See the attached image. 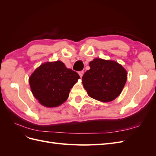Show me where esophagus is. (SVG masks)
<instances>
[{"label":"esophagus","mask_w":156,"mask_h":156,"mask_svg":"<svg viewBox=\"0 0 156 156\" xmlns=\"http://www.w3.org/2000/svg\"><path fill=\"white\" fill-rule=\"evenodd\" d=\"M83 74H84V71H80V72H79V75L80 77H82Z\"/></svg>","instance_id":"esophagus-1"}]
</instances>
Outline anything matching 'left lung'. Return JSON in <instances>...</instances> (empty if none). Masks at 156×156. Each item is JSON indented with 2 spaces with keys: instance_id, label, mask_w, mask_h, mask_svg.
I'll return each mask as SVG.
<instances>
[{
  "instance_id": "1",
  "label": "left lung",
  "mask_w": 156,
  "mask_h": 156,
  "mask_svg": "<svg viewBox=\"0 0 156 156\" xmlns=\"http://www.w3.org/2000/svg\"><path fill=\"white\" fill-rule=\"evenodd\" d=\"M82 82L88 96L102 102L114 100L127 81V72L115 61L95 58L89 63Z\"/></svg>"
}]
</instances>
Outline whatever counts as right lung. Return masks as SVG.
<instances>
[{
	"label": "right lung",
	"mask_w": 156,
	"mask_h": 156,
	"mask_svg": "<svg viewBox=\"0 0 156 156\" xmlns=\"http://www.w3.org/2000/svg\"><path fill=\"white\" fill-rule=\"evenodd\" d=\"M80 78L60 60L40 65L29 78L32 92L40 104L58 107L67 100L70 89Z\"/></svg>",
	"instance_id": "add662e5"
}]
</instances>
